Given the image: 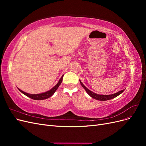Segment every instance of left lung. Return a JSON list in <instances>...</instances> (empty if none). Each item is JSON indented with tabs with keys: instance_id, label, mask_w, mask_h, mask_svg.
<instances>
[{
	"instance_id": "left-lung-1",
	"label": "left lung",
	"mask_w": 146,
	"mask_h": 146,
	"mask_svg": "<svg viewBox=\"0 0 146 146\" xmlns=\"http://www.w3.org/2000/svg\"><path fill=\"white\" fill-rule=\"evenodd\" d=\"M79 81H80V83L81 84V85L82 86V87L86 91L88 94H89V96H90L92 98H93V99H96L98 100L105 101V100H110V99H112L113 98H116L117 96H118L119 95H120L121 93H122L123 91L125 90H121V91H119L117 92H116V93H114V94H108V95L98 94L95 93V92H94L91 91L89 89H88V88L82 83L81 80H79Z\"/></svg>"
}]
</instances>
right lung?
<instances>
[{"instance_id": "1", "label": "right lung", "mask_w": 146, "mask_h": 146, "mask_svg": "<svg viewBox=\"0 0 146 146\" xmlns=\"http://www.w3.org/2000/svg\"><path fill=\"white\" fill-rule=\"evenodd\" d=\"M64 75H63L62 77L60 78V79L59 80L58 82L57 83L56 85L53 87L52 89H50V90H48L47 91H46L44 92H42V93H39V94H29L27 93V92H25L21 90L20 89L18 90L22 92V93L24 94V95H25L26 96L29 97V98L34 99V100H44V99H46L50 98V97L55 93V92L56 91V90L58 89V88L59 87V86L60 85V84L63 81V77Z\"/></svg>"}]
</instances>
